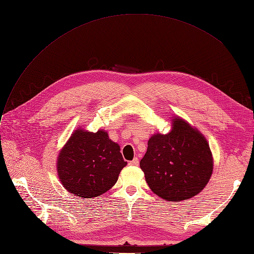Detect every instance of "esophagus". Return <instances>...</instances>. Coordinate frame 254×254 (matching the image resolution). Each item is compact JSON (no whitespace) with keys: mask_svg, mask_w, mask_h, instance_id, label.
<instances>
[{"mask_svg":"<svg viewBox=\"0 0 254 254\" xmlns=\"http://www.w3.org/2000/svg\"><path fill=\"white\" fill-rule=\"evenodd\" d=\"M129 164L131 165V166H137L138 165V159L137 157H134V159L131 161V162H129Z\"/></svg>","mask_w":254,"mask_h":254,"instance_id":"1","label":"esophagus"}]
</instances>
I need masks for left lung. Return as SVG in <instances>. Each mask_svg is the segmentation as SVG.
Wrapping results in <instances>:
<instances>
[{"instance_id": "8db88e82", "label": "left lung", "mask_w": 254, "mask_h": 254, "mask_svg": "<svg viewBox=\"0 0 254 254\" xmlns=\"http://www.w3.org/2000/svg\"><path fill=\"white\" fill-rule=\"evenodd\" d=\"M168 134L156 133L148 141L139 162L148 186L169 202L196 195L210 180L213 160L207 139L182 119L173 120Z\"/></svg>"}]
</instances>
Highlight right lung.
<instances>
[{
    "instance_id": "right-lung-1",
    "label": "right lung",
    "mask_w": 254,
    "mask_h": 254,
    "mask_svg": "<svg viewBox=\"0 0 254 254\" xmlns=\"http://www.w3.org/2000/svg\"><path fill=\"white\" fill-rule=\"evenodd\" d=\"M127 165L120 146L103 130L76 129L61 150L58 173L63 186L76 196L91 198L108 191Z\"/></svg>"
}]
</instances>
